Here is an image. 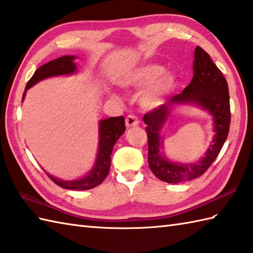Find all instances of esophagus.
Wrapping results in <instances>:
<instances>
[{
    "label": "esophagus",
    "mask_w": 253,
    "mask_h": 253,
    "mask_svg": "<svg viewBox=\"0 0 253 253\" xmlns=\"http://www.w3.org/2000/svg\"><path fill=\"white\" fill-rule=\"evenodd\" d=\"M125 124H126V127L127 128H131V127L138 126L139 125V121H138V118L135 115H128L126 117Z\"/></svg>",
    "instance_id": "obj_1"
}]
</instances>
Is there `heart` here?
Segmentation results:
<instances>
[{
    "mask_svg": "<svg viewBox=\"0 0 253 253\" xmlns=\"http://www.w3.org/2000/svg\"><path fill=\"white\" fill-rule=\"evenodd\" d=\"M179 77L175 73L165 72L159 64H143L132 68L120 78V84L125 88H143L139 102L148 110L159 109L169 101L179 87Z\"/></svg>",
    "mask_w": 253,
    "mask_h": 253,
    "instance_id": "heart-1",
    "label": "heart"
}]
</instances>
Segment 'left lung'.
I'll list each match as a JSON object with an SVG mask.
<instances>
[{
    "label": "left lung",
    "mask_w": 253,
    "mask_h": 253,
    "mask_svg": "<svg viewBox=\"0 0 253 253\" xmlns=\"http://www.w3.org/2000/svg\"><path fill=\"white\" fill-rule=\"evenodd\" d=\"M177 105H196L206 109L213 118L214 137L207 152L193 164L173 163L164 154L162 129ZM148 135V162L160 180L177 184L201 176L217 158L226 140L230 124L228 84L222 72L208 53L197 46L193 60V77L181 93L176 94L159 109L143 116Z\"/></svg>",
    "instance_id": "8db88e82"
}]
</instances>
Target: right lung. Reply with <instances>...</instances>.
<instances>
[{
	"label": "right lung",
	"instance_id": "obj_1",
	"mask_svg": "<svg viewBox=\"0 0 253 253\" xmlns=\"http://www.w3.org/2000/svg\"><path fill=\"white\" fill-rule=\"evenodd\" d=\"M75 60H76L75 55H64L38 68L34 76L27 83L25 92L23 94V101L25 99L26 91L31 88L32 85L41 82V80L55 76H68V75L77 73V65L75 64ZM125 129V118H124V116L101 120L99 122L98 154H96L93 168L88 171V174L73 180H63L50 175L49 173H46L47 176L56 185L65 188V189L88 190L99 186L109 174L113 147L115 146L116 141L120 139Z\"/></svg>",
	"mask_w": 253,
	"mask_h": 253
}]
</instances>
